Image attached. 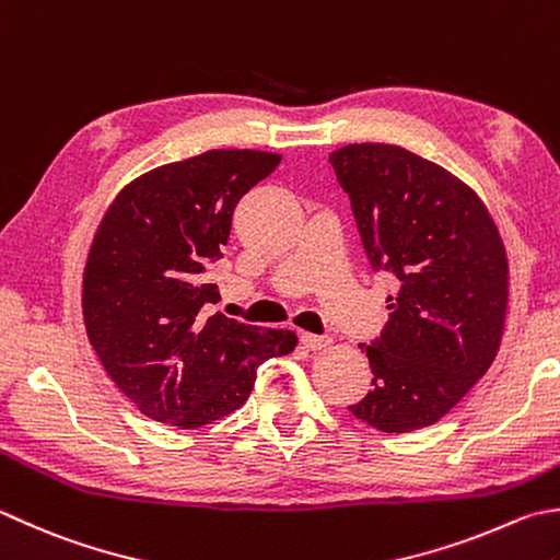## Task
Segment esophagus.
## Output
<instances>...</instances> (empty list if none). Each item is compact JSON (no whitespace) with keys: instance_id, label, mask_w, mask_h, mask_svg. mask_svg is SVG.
I'll return each instance as SVG.
<instances>
[{"instance_id":"34e87169","label":"esophagus","mask_w":560,"mask_h":560,"mask_svg":"<svg viewBox=\"0 0 560 560\" xmlns=\"http://www.w3.org/2000/svg\"><path fill=\"white\" fill-rule=\"evenodd\" d=\"M301 342L305 345V349H311V352H315V349H325L327 345L332 342V339L327 337V335H313V332H303V335H301Z\"/></svg>"}]
</instances>
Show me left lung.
Instances as JSON below:
<instances>
[{"mask_svg":"<svg viewBox=\"0 0 560 560\" xmlns=\"http://www.w3.org/2000/svg\"><path fill=\"white\" fill-rule=\"evenodd\" d=\"M371 269L396 279L352 415L381 432L434 424L483 378L508 311V257L474 189L415 152L361 142L330 155Z\"/></svg>","mask_w":560,"mask_h":560,"instance_id":"1","label":"left lung"}]
</instances>
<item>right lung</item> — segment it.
Here are the masks:
<instances>
[{
    "label": "right lung",
    "instance_id": "right-lung-1",
    "mask_svg": "<svg viewBox=\"0 0 560 560\" xmlns=\"http://www.w3.org/2000/svg\"><path fill=\"white\" fill-rule=\"evenodd\" d=\"M281 155L208 150L142 174L108 206L84 267L86 335L106 374L150 420L196 430L243 405L257 369L293 352L291 330L223 313L208 273L237 201Z\"/></svg>",
    "mask_w": 560,
    "mask_h": 560
}]
</instances>
